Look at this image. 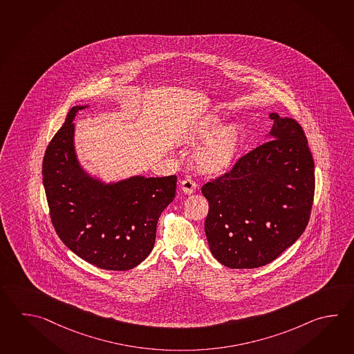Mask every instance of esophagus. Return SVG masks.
<instances>
[{"mask_svg": "<svg viewBox=\"0 0 354 354\" xmlns=\"http://www.w3.org/2000/svg\"><path fill=\"white\" fill-rule=\"evenodd\" d=\"M180 188L185 194H192V193H194L196 184H195V181L193 179L185 178L184 180H181Z\"/></svg>", "mask_w": 354, "mask_h": 354, "instance_id": "34e87169", "label": "esophagus"}]
</instances>
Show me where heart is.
I'll list each match as a JSON object with an SVG mask.
<instances>
[{"instance_id": "obj_1", "label": "heart", "mask_w": 354, "mask_h": 354, "mask_svg": "<svg viewBox=\"0 0 354 354\" xmlns=\"http://www.w3.org/2000/svg\"><path fill=\"white\" fill-rule=\"evenodd\" d=\"M222 120L207 115L189 123L183 131V142L199 144L207 140L194 155V165L201 173L216 175L227 171L237 158L242 133L237 124L222 126Z\"/></svg>"}]
</instances>
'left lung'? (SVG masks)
I'll return each mask as SVG.
<instances>
[{"label": "left lung", "mask_w": 354, "mask_h": 354, "mask_svg": "<svg viewBox=\"0 0 354 354\" xmlns=\"http://www.w3.org/2000/svg\"><path fill=\"white\" fill-rule=\"evenodd\" d=\"M270 118V141L202 187L209 203L204 230L210 252L231 268L272 262L295 243L310 218L315 175L303 127L277 113Z\"/></svg>", "instance_id": "8db88e82"}]
</instances>
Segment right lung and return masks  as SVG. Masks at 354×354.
<instances>
[{
  "label": "right lung",
  "mask_w": 354,
  "mask_h": 354,
  "mask_svg": "<svg viewBox=\"0 0 354 354\" xmlns=\"http://www.w3.org/2000/svg\"><path fill=\"white\" fill-rule=\"evenodd\" d=\"M75 106L51 138L43 183L51 223L72 252L103 270L126 271L150 254L162 210L173 202L176 175L132 176L104 184L80 167L74 150Z\"/></svg>",
  "instance_id": "1"
}]
</instances>
